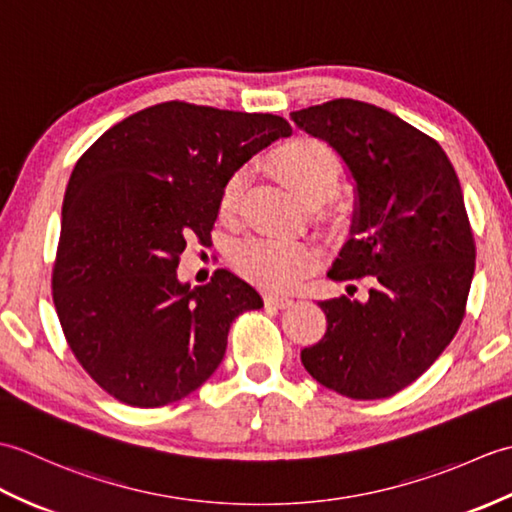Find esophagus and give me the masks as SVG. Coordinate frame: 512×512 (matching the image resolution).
<instances>
[{
	"mask_svg": "<svg viewBox=\"0 0 512 512\" xmlns=\"http://www.w3.org/2000/svg\"><path fill=\"white\" fill-rule=\"evenodd\" d=\"M266 301L270 303V306H275V308H290L292 306V299L286 297V295H279V292H270V295L266 297Z\"/></svg>",
	"mask_w": 512,
	"mask_h": 512,
	"instance_id": "1",
	"label": "esophagus"
}]
</instances>
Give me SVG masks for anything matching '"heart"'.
<instances>
[{
  "label": "heart",
  "instance_id": "b5f03b06",
  "mask_svg": "<svg viewBox=\"0 0 512 512\" xmlns=\"http://www.w3.org/2000/svg\"><path fill=\"white\" fill-rule=\"evenodd\" d=\"M275 171L301 200L319 204L339 189L341 160L334 151L317 140L299 138L281 147L275 154ZM246 187L244 171H235L226 178L220 191V213L231 217L242 202ZM321 259L319 248L303 239L279 237H248L235 248L233 264L244 277L266 288L288 290L317 268Z\"/></svg>",
  "mask_w": 512,
  "mask_h": 512
}]
</instances>
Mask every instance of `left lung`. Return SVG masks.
<instances>
[{
    "mask_svg": "<svg viewBox=\"0 0 512 512\" xmlns=\"http://www.w3.org/2000/svg\"><path fill=\"white\" fill-rule=\"evenodd\" d=\"M290 118L356 182L352 237L328 277L372 284L367 301H319L328 330L301 363L341 396L389 398L436 363L464 319L475 239L460 180L436 140L383 107L334 99Z\"/></svg>",
    "mask_w": 512,
    "mask_h": 512,
    "instance_id": "1",
    "label": "left lung"
}]
</instances>
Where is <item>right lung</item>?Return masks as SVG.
I'll return each mask as SVG.
<instances>
[{
	"label": "right lung",
	"instance_id": "obj_1",
	"mask_svg": "<svg viewBox=\"0 0 512 512\" xmlns=\"http://www.w3.org/2000/svg\"><path fill=\"white\" fill-rule=\"evenodd\" d=\"M290 134L281 116L167 101L107 129L76 162L52 301L107 394L145 409L182 400L222 363L231 323L264 306L231 270L191 288L176 268L187 239L211 242L226 178Z\"/></svg>",
	"mask_w": 512,
	"mask_h": 512
}]
</instances>
